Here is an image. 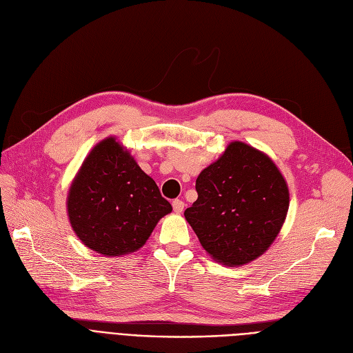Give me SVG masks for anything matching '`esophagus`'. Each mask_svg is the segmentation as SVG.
Returning a JSON list of instances; mask_svg holds the SVG:
<instances>
[{
    "label": "esophagus",
    "instance_id": "esophagus-1",
    "mask_svg": "<svg viewBox=\"0 0 353 353\" xmlns=\"http://www.w3.org/2000/svg\"><path fill=\"white\" fill-rule=\"evenodd\" d=\"M173 210L176 214H181L185 210V202L180 201V199H174L173 201Z\"/></svg>",
    "mask_w": 353,
    "mask_h": 353
}]
</instances>
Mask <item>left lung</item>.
Segmentation results:
<instances>
[{
  "label": "left lung",
  "instance_id": "obj_1",
  "mask_svg": "<svg viewBox=\"0 0 353 353\" xmlns=\"http://www.w3.org/2000/svg\"><path fill=\"white\" fill-rule=\"evenodd\" d=\"M185 211L202 248L223 265H245L268 251L289 210L286 179L256 148L233 141L196 179Z\"/></svg>",
  "mask_w": 353,
  "mask_h": 353
}]
</instances>
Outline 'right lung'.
Here are the masks:
<instances>
[{"label":"right lung","mask_w":353,"mask_h":353,"mask_svg":"<svg viewBox=\"0 0 353 353\" xmlns=\"http://www.w3.org/2000/svg\"><path fill=\"white\" fill-rule=\"evenodd\" d=\"M65 205L76 236L104 256L138 251L157 223L173 210L116 136L90 150L69 188Z\"/></svg>","instance_id":"obj_1"}]
</instances>
